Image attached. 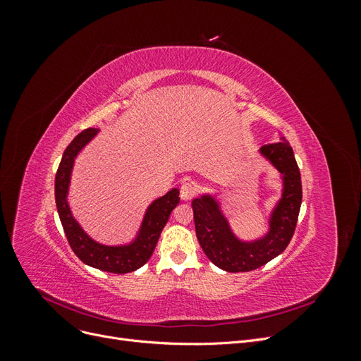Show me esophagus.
<instances>
[{"label": "esophagus", "mask_w": 361, "mask_h": 361, "mask_svg": "<svg viewBox=\"0 0 361 361\" xmlns=\"http://www.w3.org/2000/svg\"><path fill=\"white\" fill-rule=\"evenodd\" d=\"M195 194V185L191 180H183L180 183V199L191 200Z\"/></svg>", "instance_id": "1"}]
</instances>
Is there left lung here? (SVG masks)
Here are the masks:
<instances>
[{"label":"left lung","instance_id":"obj_1","mask_svg":"<svg viewBox=\"0 0 361 361\" xmlns=\"http://www.w3.org/2000/svg\"><path fill=\"white\" fill-rule=\"evenodd\" d=\"M281 180V195L268 218V232L257 239L239 238L231 227L216 194L204 192L192 200L195 235L204 255L227 272L253 271L281 255L293 236L302 200L301 174L286 138L259 149Z\"/></svg>","mask_w":361,"mask_h":361}]
</instances>
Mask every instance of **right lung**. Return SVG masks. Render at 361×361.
Segmentation results:
<instances>
[{"mask_svg": "<svg viewBox=\"0 0 361 361\" xmlns=\"http://www.w3.org/2000/svg\"><path fill=\"white\" fill-rule=\"evenodd\" d=\"M97 133H99V129L94 128L82 130L64 150L56 174V188H54L56 190V204L69 245L85 265L105 272H113V274H126V272L141 268L150 259L164 226L167 224L171 211L180 200L179 190L171 188L167 194L155 199L147 206L143 221H141L138 232L130 243L106 245L94 241L75 220L68 195L75 159L97 135Z\"/></svg>", "mask_w": 361, "mask_h": 361, "instance_id": "add662e5", "label": "right lung"}]
</instances>
